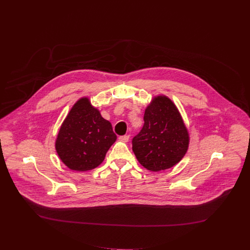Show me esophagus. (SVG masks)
Instances as JSON below:
<instances>
[{
	"label": "esophagus",
	"mask_w": 250,
	"mask_h": 250,
	"mask_svg": "<svg viewBox=\"0 0 250 250\" xmlns=\"http://www.w3.org/2000/svg\"><path fill=\"white\" fill-rule=\"evenodd\" d=\"M119 140L123 143H127L129 140V135H125V136H120Z\"/></svg>",
	"instance_id": "esophagus-1"
}]
</instances>
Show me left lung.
Returning <instances> with one entry per match:
<instances>
[{"mask_svg":"<svg viewBox=\"0 0 250 250\" xmlns=\"http://www.w3.org/2000/svg\"><path fill=\"white\" fill-rule=\"evenodd\" d=\"M145 125L133 138L132 150L152 172L172 168L188 151L190 134L176 104L163 94L154 96L145 111Z\"/></svg>","mask_w":250,"mask_h":250,"instance_id":"left-lung-1","label":"left lung"}]
</instances>
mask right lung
<instances>
[{"instance_id":"right-lung-1","label":"right lung","mask_w":250,"mask_h":250,"mask_svg":"<svg viewBox=\"0 0 250 250\" xmlns=\"http://www.w3.org/2000/svg\"><path fill=\"white\" fill-rule=\"evenodd\" d=\"M110 122L104 119L87 96L79 98L60 125L55 147L69 169L85 172L98 167L116 142Z\"/></svg>"}]
</instances>
